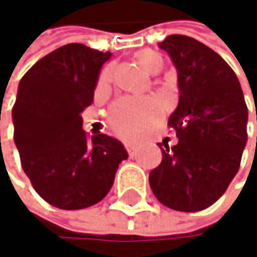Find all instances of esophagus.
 <instances>
[{
  "label": "esophagus",
  "instance_id": "obj_1",
  "mask_svg": "<svg viewBox=\"0 0 257 257\" xmlns=\"http://www.w3.org/2000/svg\"><path fill=\"white\" fill-rule=\"evenodd\" d=\"M124 146H126V151H127V154H130L131 157H134V154H136V149H134V146H133L131 143H126Z\"/></svg>",
  "mask_w": 257,
  "mask_h": 257
}]
</instances>
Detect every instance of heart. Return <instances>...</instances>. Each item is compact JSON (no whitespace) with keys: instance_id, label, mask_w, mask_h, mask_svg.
<instances>
[{"instance_id":"heart-1","label":"heart","mask_w":257,"mask_h":257,"mask_svg":"<svg viewBox=\"0 0 257 257\" xmlns=\"http://www.w3.org/2000/svg\"><path fill=\"white\" fill-rule=\"evenodd\" d=\"M137 64L149 74H157L163 68V58L154 50H140L136 53ZM111 80V70L106 68L99 77L97 88L102 89ZM161 106L154 99H121L115 102L109 111L108 121L111 130L121 136L133 139L140 136L160 115Z\"/></svg>"}]
</instances>
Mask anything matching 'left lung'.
Masks as SVG:
<instances>
[{
  "label": "left lung",
  "mask_w": 257,
  "mask_h": 257,
  "mask_svg": "<svg viewBox=\"0 0 257 257\" xmlns=\"http://www.w3.org/2000/svg\"><path fill=\"white\" fill-rule=\"evenodd\" d=\"M158 47L178 74V106L168 121L178 143L160 145L163 158L149 184L166 207L199 212L218 201L237 174L248 109L234 71L212 48L184 35H171Z\"/></svg>",
  "instance_id": "1"
}]
</instances>
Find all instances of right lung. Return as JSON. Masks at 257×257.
Returning <instances> with one entry per match:
<instances>
[{
    "instance_id": "right-lung-1",
    "label": "right lung",
    "mask_w": 257,
    "mask_h": 257,
    "mask_svg": "<svg viewBox=\"0 0 257 257\" xmlns=\"http://www.w3.org/2000/svg\"><path fill=\"white\" fill-rule=\"evenodd\" d=\"M111 56L68 44L38 61L18 86L12 120L23 169L39 196L58 209L97 204L127 158L117 139H89L82 130V112L93 103L100 70Z\"/></svg>"
}]
</instances>
